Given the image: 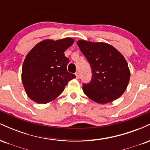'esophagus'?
Here are the masks:
<instances>
[{
    "label": "esophagus",
    "instance_id": "1",
    "mask_svg": "<svg viewBox=\"0 0 150 150\" xmlns=\"http://www.w3.org/2000/svg\"><path fill=\"white\" fill-rule=\"evenodd\" d=\"M75 76H76V78H77V79L80 78V73H79L78 71L75 73Z\"/></svg>",
    "mask_w": 150,
    "mask_h": 150
}]
</instances>
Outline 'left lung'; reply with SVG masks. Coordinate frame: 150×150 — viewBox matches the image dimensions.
<instances>
[{
	"label": "left lung",
	"instance_id": "left-lung-1",
	"mask_svg": "<svg viewBox=\"0 0 150 150\" xmlns=\"http://www.w3.org/2000/svg\"><path fill=\"white\" fill-rule=\"evenodd\" d=\"M77 44L92 68V80L83 85L84 93L101 104L119 98L128 87L130 77L124 56L107 43L79 40Z\"/></svg>",
	"mask_w": 150,
	"mask_h": 150
}]
</instances>
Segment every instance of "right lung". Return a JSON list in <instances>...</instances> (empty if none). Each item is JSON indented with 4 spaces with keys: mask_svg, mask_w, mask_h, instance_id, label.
Instances as JSON below:
<instances>
[{
    "mask_svg": "<svg viewBox=\"0 0 150 150\" xmlns=\"http://www.w3.org/2000/svg\"><path fill=\"white\" fill-rule=\"evenodd\" d=\"M74 43L67 37L45 39L38 43L26 56L22 69V81L28 97L38 104L56 99L68 82L75 78L67 71L69 59L64 52Z\"/></svg>",
    "mask_w": 150,
    "mask_h": 150,
    "instance_id": "obj_1",
    "label": "right lung"
}]
</instances>
